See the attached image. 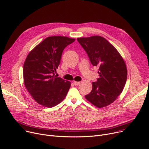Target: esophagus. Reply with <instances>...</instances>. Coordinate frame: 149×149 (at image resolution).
I'll list each match as a JSON object with an SVG mask.
<instances>
[{
	"label": "esophagus",
	"instance_id": "1",
	"mask_svg": "<svg viewBox=\"0 0 149 149\" xmlns=\"http://www.w3.org/2000/svg\"><path fill=\"white\" fill-rule=\"evenodd\" d=\"M81 83V82H78V81H74V84L75 85V86H78V84H79Z\"/></svg>",
	"mask_w": 149,
	"mask_h": 149
}]
</instances>
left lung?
I'll list each match as a JSON object with an SVG mask.
<instances>
[{"instance_id":"1","label":"left lung","mask_w":149,"mask_h":149,"mask_svg":"<svg viewBox=\"0 0 149 149\" xmlns=\"http://www.w3.org/2000/svg\"><path fill=\"white\" fill-rule=\"evenodd\" d=\"M77 40L87 52L91 64L99 67V78L92 83L91 91L85 96L86 99L99 108L111 104L126 83L127 69L123 58L103 37H79Z\"/></svg>"}]
</instances>
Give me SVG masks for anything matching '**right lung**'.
Returning a JSON list of instances; mask_svg holds the SVG:
<instances>
[{"label": "right lung", "mask_w": 149, "mask_h": 149, "mask_svg": "<svg viewBox=\"0 0 149 149\" xmlns=\"http://www.w3.org/2000/svg\"><path fill=\"white\" fill-rule=\"evenodd\" d=\"M75 40L65 36H50L29 53L23 67L24 83L32 97L40 104L52 107L65 98L71 87L69 81L56 77L64 49Z\"/></svg>", "instance_id": "add662e5"}]
</instances>
